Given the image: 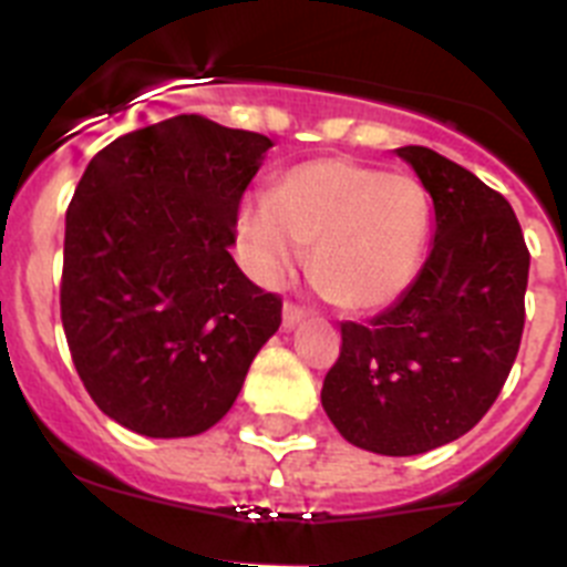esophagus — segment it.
Returning <instances> with one entry per match:
<instances>
[{
	"mask_svg": "<svg viewBox=\"0 0 567 567\" xmlns=\"http://www.w3.org/2000/svg\"><path fill=\"white\" fill-rule=\"evenodd\" d=\"M303 320H307V309L295 307V303H287V307H284V329H287V332L300 327Z\"/></svg>",
	"mask_w": 567,
	"mask_h": 567,
	"instance_id": "34e87169",
	"label": "esophagus"
}]
</instances>
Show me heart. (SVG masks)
I'll return each mask as SVG.
<instances>
[{"mask_svg":"<svg viewBox=\"0 0 567 567\" xmlns=\"http://www.w3.org/2000/svg\"><path fill=\"white\" fill-rule=\"evenodd\" d=\"M432 204L414 175L380 173L352 158H315L280 175L272 195H247L238 233L264 284L298 272L312 252L320 295L352 315L380 312L414 284L425 258Z\"/></svg>","mask_w":567,"mask_h":567,"instance_id":"obj_1","label":"heart"}]
</instances>
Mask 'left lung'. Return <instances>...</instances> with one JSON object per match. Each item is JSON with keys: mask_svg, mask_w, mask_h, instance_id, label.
Instances as JSON below:
<instances>
[{"mask_svg": "<svg viewBox=\"0 0 567 567\" xmlns=\"http://www.w3.org/2000/svg\"><path fill=\"white\" fill-rule=\"evenodd\" d=\"M394 153L432 195V252L385 312L340 323L320 403L358 449L412 457L463 437L497 400L523 340L530 255L511 204L477 175L429 147Z\"/></svg>", "mask_w": 567, "mask_h": 567, "instance_id": "obj_1", "label": "left lung"}]
</instances>
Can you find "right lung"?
Instances as JSON below:
<instances>
[{"label":"right lung","mask_w":567,"mask_h":567,"mask_svg":"<svg viewBox=\"0 0 567 567\" xmlns=\"http://www.w3.org/2000/svg\"><path fill=\"white\" fill-rule=\"evenodd\" d=\"M267 135L204 115L93 155L64 218L62 327L93 403L144 437H195L233 409L280 298L240 272V195Z\"/></svg>","instance_id":"1"}]
</instances>
